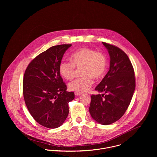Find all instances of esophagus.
<instances>
[{
    "mask_svg": "<svg viewBox=\"0 0 157 157\" xmlns=\"http://www.w3.org/2000/svg\"><path fill=\"white\" fill-rule=\"evenodd\" d=\"M82 94V93H81V92H75V96H79V95H80Z\"/></svg>",
    "mask_w": 157,
    "mask_h": 157,
    "instance_id": "34e87169",
    "label": "esophagus"
}]
</instances>
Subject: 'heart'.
<instances>
[{
    "mask_svg": "<svg viewBox=\"0 0 157 157\" xmlns=\"http://www.w3.org/2000/svg\"><path fill=\"white\" fill-rule=\"evenodd\" d=\"M71 62L62 61L59 65V72L66 80H72L77 69H81L82 77L75 79L69 83L71 90L82 92L92 86L93 78H100L105 74L107 67L106 56L101 52L87 48L79 49L71 55Z\"/></svg>",
    "mask_w": 157,
    "mask_h": 157,
    "instance_id": "obj_1",
    "label": "heart"
}]
</instances>
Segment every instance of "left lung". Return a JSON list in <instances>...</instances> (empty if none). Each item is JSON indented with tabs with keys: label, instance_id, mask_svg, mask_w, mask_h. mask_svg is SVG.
Returning <instances> with one entry per match:
<instances>
[{
	"label": "left lung",
	"instance_id": "8db88e82",
	"mask_svg": "<svg viewBox=\"0 0 157 157\" xmlns=\"http://www.w3.org/2000/svg\"><path fill=\"white\" fill-rule=\"evenodd\" d=\"M102 43L110 56V67L95 88L103 94L91 95L89 111L96 121L108 125L118 120L126 111L135 89V77L127 54L115 45Z\"/></svg>",
	"mask_w": 157,
	"mask_h": 157
}]
</instances>
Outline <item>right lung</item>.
Returning a JSON list of instances; mask_svg holds the SVG:
<instances>
[{
    "instance_id": "right-lung-1",
    "label": "right lung",
    "mask_w": 157,
    "mask_h": 157,
    "mask_svg": "<svg viewBox=\"0 0 157 157\" xmlns=\"http://www.w3.org/2000/svg\"><path fill=\"white\" fill-rule=\"evenodd\" d=\"M72 45L53 46L36 57L26 67L23 80L26 106L33 118L51 129L60 126L67 118L68 103L74 98L59 72L65 51Z\"/></svg>"
}]
</instances>
